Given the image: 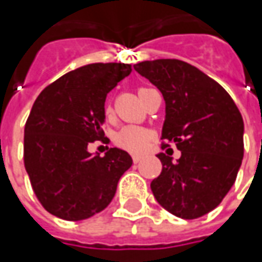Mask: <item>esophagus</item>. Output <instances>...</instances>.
<instances>
[{
  "label": "esophagus",
  "mask_w": 262,
  "mask_h": 262,
  "mask_svg": "<svg viewBox=\"0 0 262 262\" xmlns=\"http://www.w3.org/2000/svg\"><path fill=\"white\" fill-rule=\"evenodd\" d=\"M141 159H143V157L140 156V155H133V162H134V163H138Z\"/></svg>",
  "instance_id": "obj_1"
}]
</instances>
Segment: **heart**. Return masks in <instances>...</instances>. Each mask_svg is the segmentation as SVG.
<instances>
[{
	"label": "heart",
	"instance_id": "obj_1",
	"mask_svg": "<svg viewBox=\"0 0 262 262\" xmlns=\"http://www.w3.org/2000/svg\"><path fill=\"white\" fill-rule=\"evenodd\" d=\"M111 112V107H106V114ZM118 146L131 153H141L144 151L150 143V133L146 128L137 125L124 126L115 137Z\"/></svg>",
	"mask_w": 262,
	"mask_h": 262
}]
</instances>
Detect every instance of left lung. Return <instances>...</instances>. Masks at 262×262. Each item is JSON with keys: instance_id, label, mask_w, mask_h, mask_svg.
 I'll return each instance as SVG.
<instances>
[{"instance_id": "left-lung-1", "label": "left lung", "mask_w": 262, "mask_h": 262, "mask_svg": "<svg viewBox=\"0 0 262 262\" xmlns=\"http://www.w3.org/2000/svg\"><path fill=\"white\" fill-rule=\"evenodd\" d=\"M134 68L163 95L162 140L181 150L176 162L157 155L163 167L151 181L153 195L173 216H204L235 184L244 159L242 115L223 87L188 62L155 59Z\"/></svg>"}]
</instances>
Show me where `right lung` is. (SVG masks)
Listing matches in <instances>:
<instances>
[{
    "instance_id": "right-lung-1",
    "label": "right lung",
    "mask_w": 262,
    "mask_h": 262,
    "mask_svg": "<svg viewBox=\"0 0 262 262\" xmlns=\"http://www.w3.org/2000/svg\"><path fill=\"white\" fill-rule=\"evenodd\" d=\"M131 71L121 62L89 64L37 96L25 125V167L51 214L77 222L105 210L133 165L121 148H109L105 156L87 148L96 140L105 141L106 95Z\"/></svg>"
}]
</instances>
